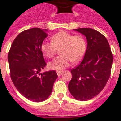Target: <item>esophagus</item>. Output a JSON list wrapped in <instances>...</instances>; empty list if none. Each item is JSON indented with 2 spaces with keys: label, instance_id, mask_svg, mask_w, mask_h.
<instances>
[{
  "label": "esophagus",
  "instance_id": "esophagus-1",
  "mask_svg": "<svg viewBox=\"0 0 121 121\" xmlns=\"http://www.w3.org/2000/svg\"><path fill=\"white\" fill-rule=\"evenodd\" d=\"M62 73H63V72H62V71H57V75H58V76H59V77L60 76V75H61Z\"/></svg>",
  "mask_w": 121,
  "mask_h": 121
}]
</instances>
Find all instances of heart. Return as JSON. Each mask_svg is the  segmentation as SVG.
<instances>
[{
	"instance_id": "heart-1",
	"label": "heart",
	"mask_w": 121,
	"mask_h": 121,
	"mask_svg": "<svg viewBox=\"0 0 121 121\" xmlns=\"http://www.w3.org/2000/svg\"><path fill=\"white\" fill-rule=\"evenodd\" d=\"M41 51L46 58H53L60 50L61 56L48 63V66L53 70H62L70 65L71 60L79 61L86 50V43L82 36L74 35L61 31L52 37V41H44L41 44Z\"/></svg>"
}]
</instances>
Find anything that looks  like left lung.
<instances>
[{
	"instance_id": "1",
	"label": "left lung",
	"mask_w": 121,
	"mask_h": 121,
	"mask_svg": "<svg viewBox=\"0 0 121 121\" xmlns=\"http://www.w3.org/2000/svg\"><path fill=\"white\" fill-rule=\"evenodd\" d=\"M84 35L87 48L79 66L71 70L68 90L75 99L86 101L103 90L110 75L113 55L106 37L91 28L75 29Z\"/></svg>"
}]
</instances>
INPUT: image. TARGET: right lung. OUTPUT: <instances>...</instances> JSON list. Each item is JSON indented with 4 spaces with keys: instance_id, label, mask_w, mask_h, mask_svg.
Here are the masks:
<instances>
[{
    "instance_id": "add662e5",
    "label": "right lung",
    "mask_w": 121,
    "mask_h": 121,
    "mask_svg": "<svg viewBox=\"0 0 121 121\" xmlns=\"http://www.w3.org/2000/svg\"><path fill=\"white\" fill-rule=\"evenodd\" d=\"M47 31L34 28L21 32L13 40L8 55L15 88L24 97L36 103L48 98L57 78L54 70L40 73L46 65L40 46L48 36Z\"/></svg>"
}]
</instances>
